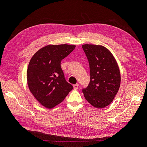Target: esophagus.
I'll return each instance as SVG.
<instances>
[{"instance_id": "obj_1", "label": "esophagus", "mask_w": 147, "mask_h": 147, "mask_svg": "<svg viewBox=\"0 0 147 147\" xmlns=\"http://www.w3.org/2000/svg\"><path fill=\"white\" fill-rule=\"evenodd\" d=\"M73 88H74V90H77L78 88V84H76L73 85Z\"/></svg>"}]
</instances>
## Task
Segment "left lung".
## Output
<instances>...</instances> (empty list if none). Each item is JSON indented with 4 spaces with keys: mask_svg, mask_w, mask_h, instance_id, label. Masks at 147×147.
Listing matches in <instances>:
<instances>
[{
    "mask_svg": "<svg viewBox=\"0 0 147 147\" xmlns=\"http://www.w3.org/2000/svg\"><path fill=\"white\" fill-rule=\"evenodd\" d=\"M82 48L90 69V81L82 90L84 96L93 107L103 108L111 103L120 88L118 64L111 51L102 45L84 44Z\"/></svg>",
    "mask_w": 147,
    "mask_h": 147,
    "instance_id": "left-lung-1",
    "label": "left lung"
}]
</instances>
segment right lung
<instances>
[{
    "mask_svg": "<svg viewBox=\"0 0 147 147\" xmlns=\"http://www.w3.org/2000/svg\"><path fill=\"white\" fill-rule=\"evenodd\" d=\"M75 48L67 44L49 45L38 50L30 61L27 71L29 90L48 109L61 103L73 88L66 81L60 63Z\"/></svg>",
    "mask_w": 147,
    "mask_h": 147,
    "instance_id": "1",
    "label": "right lung"
}]
</instances>
